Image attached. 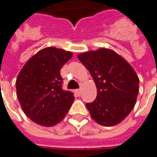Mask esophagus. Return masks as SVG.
<instances>
[{
  "label": "esophagus",
  "instance_id": "obj_1",
  "mask_svg": "<svg viewBox=\"0 0 157 157\" xmlns=\"http://www.w3.org/2000/svg\"><path fill=\"white\" fill-rule=\"evenodd\" d=\"M74 92H75V95H76V96H80L81 95V89H75Z\"/></svg>",
  "mask_w": 157,
  "mask_h": 157
}]
</instances>
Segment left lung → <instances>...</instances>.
I'll list each match as a JSON object with an SVG mask.
<instances>
[{"mask_svg":"<svg viewBox=\"0 0 157 157\" xmlns=\"http://www.w3.org/2000/svg\"><path fill=\"white\" fill-rule=\"evenodd\" d=\"M95 82L97 95L86 103L91 117L102 126H114L131 112L137 98L139 79L133 68L113 50L100 48L79 55Z\"/></svg>","mask_w":157,"mask_h":157,"instance_id":"left-lung-1","label":"left lung"}]
</instances>
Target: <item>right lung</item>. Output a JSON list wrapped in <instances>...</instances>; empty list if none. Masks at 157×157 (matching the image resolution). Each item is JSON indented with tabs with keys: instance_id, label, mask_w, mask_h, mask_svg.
<instances>
[{
	"instance_id": "add662e5",
	"label": "right lung",
	"mask_w": 157,
	"mask_h": 157,
	"mask_svg": "<svg viewBox=\"0 0 157 157\" xmlns=\"http://www.w3.org/2000/svg\"><path fill=\"white\" fill-rule=\"evenodd\" d=\"M71 52L46 48L26 62L16 79L17 98L25 115L39 125L51 127L65 117L75 100L62 89L61 68Z\"/></svg>"
}]
</instances>
